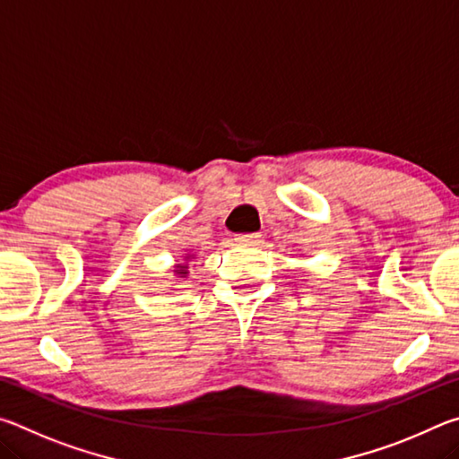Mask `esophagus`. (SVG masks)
<instances>
[{"label": "esophagus", "instance_id": "obj_1", "mask_svg": "<svg viewBox=\"0 0 459 459\" xmlns=\"http://www.w3.org/2000/svg\"><path fill=\"white\" fill-rule=\"evenodd\" d=\"M235 240L238 245H257L261 243V235L259 232H243V235H237Z\"/></svg>", "mask_w": 459, "mask_h": 459}]
</instances>
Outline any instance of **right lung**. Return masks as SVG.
<instances>
[{"instance_id":"right-lung-1","label":"right lung","mask_w":459,"mask_h":459,"mask_svg":"<svg viewBox=\"0 0 459 459\" xmlns=\"http://www.w3.org/2000/svg\"><path fill=\"white\" fill-rule=\"evenodd\" d=\"M178 273H182V275H186V267H180V269H178Z\"/></svg>"}]
</instances>
